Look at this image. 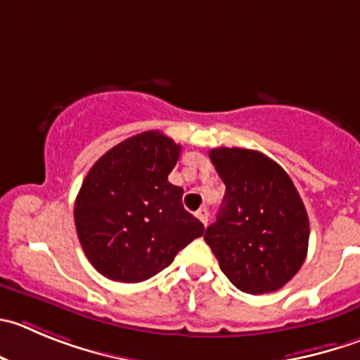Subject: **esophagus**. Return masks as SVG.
<instances>
[{
    "label": "esophagus",
    "mask_w": 360,
    "mask_h": 360,
    "mask_svg": "<svg viewBox=\"0 0 360 360\" xmlns=\"http://www.w3.org/2000/svg\"><path fill=\"white\" fill-rule=\"evenodd\" d=\"M196 217L200 219V221L203 222L205 226H207V222H208V210H207V208H200V210L196 212Z\"/></svg>",
    "instance_id": "1"
}]
</instances>
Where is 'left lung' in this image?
<instances>
[{
	"mask_svg": "<svg viewBox=\"0 0 360 360\" xmlns=\"http://www.w3.org/2000/svg\"><path fill=\"white\" fill-rule=\"evenodd\" d=\"M208 155L226 193L205 242L240 292L283 288L302 266L309 244V219L292 178L256 150L221 146Z\"/></svg>",
	"mask_w": 360,
	"mask_h": 360,
	"instance_id": "obj_1",
	"label": "left lung"
}]
</instances>
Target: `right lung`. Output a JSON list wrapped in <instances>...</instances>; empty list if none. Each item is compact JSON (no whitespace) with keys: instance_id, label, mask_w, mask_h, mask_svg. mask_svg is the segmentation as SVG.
I'll use <instances>...</instances> for the list:
<instances>
[{"instance_id":"1","label":"right lung","mask_w":360,"mask_h":360,"mask_svg":"<svg viewBox=\"0 0 360 360\" xmlns=\"http://www.w3.org/2000/svg\"><path fill=\"white\" fill-rule=\"evenodd\" d=\"M180 150L148 131L112 146L88 171L75 198V229L86 258L108 279H150L205 233L184 208L182 187L167 182Z\"/></svg>"}]
</instances>
